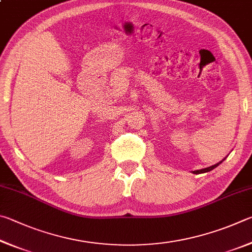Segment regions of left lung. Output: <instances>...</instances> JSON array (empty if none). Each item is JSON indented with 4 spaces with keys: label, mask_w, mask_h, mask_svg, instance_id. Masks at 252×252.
I'll return each mask as SVG.
<instances>
[{
    "label": "left lung",
    "mask_w": 252,
    "mask_h": 252,
    "mask_svg": "<svg viewBox=\"0 0 252 252\" xmlns=\"http://www.w3.org/2000/svg\"><path fill=\"white\" fill-rule=\"evenodd\" d=\"M221 162V161H220ZM220 162H218V164H216V165H214V166H210V167H208V168H205V169H200V170H196V171H193V173L195 174H202V173H207V171H210V170H213L214 168H216V167H217Z\"/></svg>",
    "instance_id": "1"
}]
</instances>
